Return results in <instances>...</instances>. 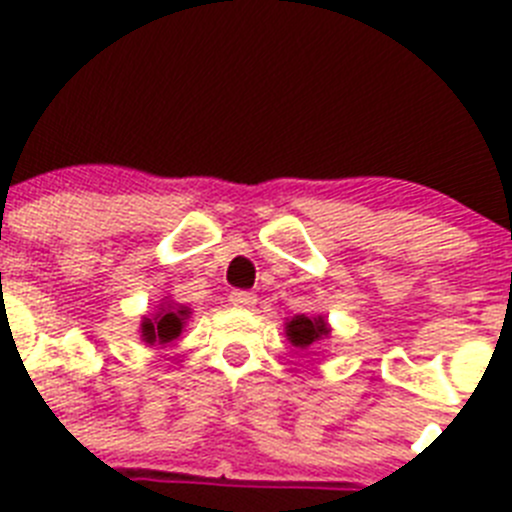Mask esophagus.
Returning <instances> with one entry per match:
<instances>
[{"instance_id":"34e87169","label":"esophagus","mask_w":512,"mask_h":512,"mask_svg":"<svg viewBox=\"0 0 512 512\" xmlns=\"http://www.w3.org/2000/svg\"><path fill=\"white\" fill-rule=\"evenodd\" d=\"M229 303L234 305V308H252V305L257 303L255 293H247V290H232L229 293Z\"/></svg>"}]
</instances>
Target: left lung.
<instances>
[{
  "instance_id": "8db88e82",
  "label": "left lung",
  "mask_w": 512,
  "mask_h": 512,
  "mask_svg": "<svg viewBox=\"0 0 512 512\" xmlns=\"http://www.w3.org/2000/svg\"><path fill=\"white\" fill-rule=\"evenodd\" d=\"M285 336L295 348H310L321 338L331 336V326L323 315H293L285 323Z\"/></svg>"
}]
</instances>
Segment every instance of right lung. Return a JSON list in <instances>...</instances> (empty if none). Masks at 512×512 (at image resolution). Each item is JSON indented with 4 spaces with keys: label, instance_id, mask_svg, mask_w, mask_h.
Wrapping results in <instances>:
<instances>
[{
    "label": "right lung",
    "instance_id": "obj_1",
    "mask_svg": "<svg viewBox=\"0 0 512 512\" xmlns=\"http://www.w3.org/2000/svg\"><path fill=\"white\" fill-rule=\"evenodd\" d=\"M191 310L186 305L174 303V300H161L159 310H154L151 315H143L141 328V341L148 346H166L174 338L181 336L186 321H189Z\"/></svg>",
    "mask_w": 512,
    "mask_h": 512
}]
</instances>
